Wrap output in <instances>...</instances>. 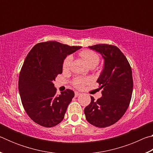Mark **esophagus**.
Returning <instances> with one entry per match:
<instances>
[{
	"instance_id": "obj_1",
	"label": "esophagus",
	"mask_w": 153,
	"mask_h": 153,
	"mask_svg": "<svg viewBox=\"0 0 153 153\" xmlns=\"http://www.w3.org/2000/svg\"><path fill=\"white\" fill-rule=\"evenodd\" d=\"M79 95H81V93H80V92H75V97H77Z\"/></svg>"
}]
</instances>
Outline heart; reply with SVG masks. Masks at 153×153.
<instances>
[{
    "label": "heart",
    "mask_w": 153,
    "mask_h": 153,
    "mask_svg": "<svg viewBox=\"0 0 153 153\" xmlns=\"http://www.w3.org/2000/svg\"><path fill=\"white\" fill-rule=\"evenodd\" d=\"M79 56L84 59L86 64L89 67L97 66L99 63L100 58L95 52L90 50H84L82 51L79 53ZM72 63V56L71 55L67 56L65 59L63 63V69L64 71H68L71 68ZM90 82V79L89 78H82L78 77L74 81V86L77 88H82L85 85Z\"/></svg>",
    "instance_id": "b5f03b06"
}]
</instances>
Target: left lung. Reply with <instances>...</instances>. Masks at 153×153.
Segmentation results:
<instances>
[{"label": "left lung", "instance_id": "obj_1", "mask_svg": "<svg viewBox=\"0 0 153 153\" xmlns=\"http://www.w3.org/2000/svg\"><path fill=\"white\" fill-rule=\"evenodd\" d=\"M101 54L105 64L97 79L102 89V97L84 108L86 120L98 128L115 123L128 109L133 90L132 72L128 59L117 46L96 45L88 46Z\"/></svg>", "mask_w": 153, "mask_h": 153}]
</instances>
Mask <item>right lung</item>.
Instances as JSON below:
<instances>
[{"label": "right lung", "mask_w": 153, "mask_h": 153, "mask_svg": "<svg viewBox=\"0 0 153 153\" xmlns=\"http://www.w3.org/2000/svg\"><path fill=\"white\" fill-rule=\"evenodd\" d=\"M81 48L49 41L37 44L28 53L18 86L23 107L36 123L51 128L63 120L74 92L67 89L56 95L53 82L63 72L66 56Z\"/></svg>", "instance_id": "1"}]
</instances>
